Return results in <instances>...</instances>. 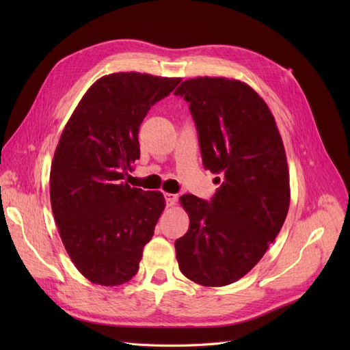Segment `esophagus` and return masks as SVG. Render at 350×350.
<instances>
[{
	"instance_id": "esophagus-1",
	"label": "esophagus",
	"mask_w": 350,
	"mask_h": 350,
	"mask_svg": "<svg viewBox=\"0 0 350 350\" xmlns=\"http://www.w3.org/2000/svg\"><path fill=\"white\" fill-rule=\"evenodd\" d=\"M164 198H165V204H167V207H173L177 203V196L176 194L164 193Z\"/></svg>"
}]
</instances>
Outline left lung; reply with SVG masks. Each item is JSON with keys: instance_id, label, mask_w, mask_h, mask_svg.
Segmentation results:
<instances>
[{"instance_id": "1", "label": "left lung", "mask_w": 350, "mask_h": 350, "mask_svg": "<svg viewBox=\"0 0 350 350\" xmlns=\"http://www.w3.org/2000/svg\"><path fill=\"white\" fill-rule=\"evenodd\" d=\"M174 94L190 103L204 167L221 176L210 203L180 197L190 226L174 243L176 258L193 282L226 286L260 262L284 226L291 189L282 137L268 105L245 82L198 77Z\"/></svg>"}]
</instances>
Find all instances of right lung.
<instances>
[{
	"label": "right lung",
	"mask_w": 350,
	"mask_h": 350,
	"mask_svg": "<svg viewBox=\"0 0 350 350\" xmlns=\"http://www.w3.org/2000/svg\"><path fill=\"white\" fill-rule=\"evenodd\" d=\"M178 82L140 72L105 75L64 127L51 164V207L70 261L90 282L118 286L139 271L165 201L126 177L140 157L144 116Z\"/></svg>",
	"instance_id": "add662e5"
}]
</instances>
